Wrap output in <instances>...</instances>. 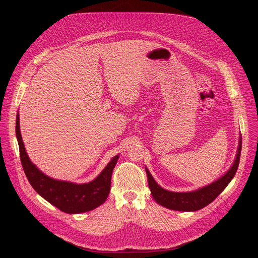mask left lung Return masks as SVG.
I'll return each instance as SVG.
<instances>
[{
    "label": "left lung",
    "mask_w": 258,
    "mask_h": 258,
    "mask_svg": "<svg viewBox=\"0 0 258 258\" xmlns=\"http://www.w3.org/2000/svg\"><path fill=\"white\" fill-rule=\"evenodd\" d=\"M241 148L242 137L240 136L236 159L232 167L222 177H219L215 181L209 183L208 186L202 187L192 192H171L161 188L155 181L148 168L146 167L147 177H148V185L154 200L158 204L168 209L178 211H196L207 206L226 189V187L235 176L239 166Z\"/></svg>",
    "instance_id": "left-lung-1"
}]
</instances>
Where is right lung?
I'll return each mask as SVG.
<instances>
[{"instance_id": "add662e5", "label": "right lung", "mask_w": 258, "mask_h": 258, "mask_svg": "<svg viewBox=\"0 0 258 258\" xmlns=\"http://www.w3.org/2000/svg\"><path fill=\"white\" fill-rule=\"evenodd\" d=\"M16 138L21 164L28 181L35 192L52 205L63 212L75 214L93 210L106 201L111 186L112 171L119 155L114 156L94 180L87 183H75L54 179L30 161L21 138L19 113L16 115Z\"/></svg>"}]
</instances>
